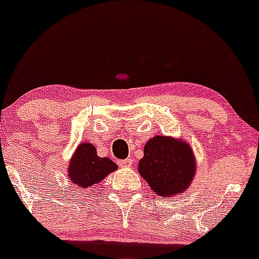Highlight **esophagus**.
I'll use <instances>...</instances> for the list:
<instances>
[{"label":"esophagus","instance_id":"esophagus-1","mask_svg":"<svg viewBox=\"0 0 259 259\" xmlns=\"http://www.w3.org/2000/svg\"><path fill=\"white\" fill-rule=\"evenodd\" d=\"M132 162L133 160L132 159H126V160H120L118 161V165H120L121 167H131L132 166Z\"/></svg>","mask_w":259,"mask_h":259}]
</instances>
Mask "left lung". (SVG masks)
I'll return each mask as SVG.
<instances>
[{"mask_svg": "<svg viewBox=\"0 0 259 259\" xmlns=\"http://www.w3.org/2000/svg\"><path fill=\"white\" fill-rule=\"evenodd\" d=\"M197 171L193 149L184 138L155 136L144 145L138 172L158 196L175 197L191 187Z\"/></svg>", "mask_w": 259, "mask_h": 259, "instance_id": "1", "label": "left lung"}]
</instances>
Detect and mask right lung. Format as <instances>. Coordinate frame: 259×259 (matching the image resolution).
<instances>
[{"label": "right lung", "mask_w": 259, "mask_h": 259, "mask_svg": "<svg viewBox=\"0 0 259 259\" xmlns=\"http://www.w3.org/2000/svg\"><path fill=\"white\" fill-rule=\"evenodd\" d=\"M117 170V165L109 158L98 155L95 145L82 142L75 148L67 166L69 181L78 188H89L100 184L109 174Z\"/></svg>", "instance_id": "1"}]
</instances>
